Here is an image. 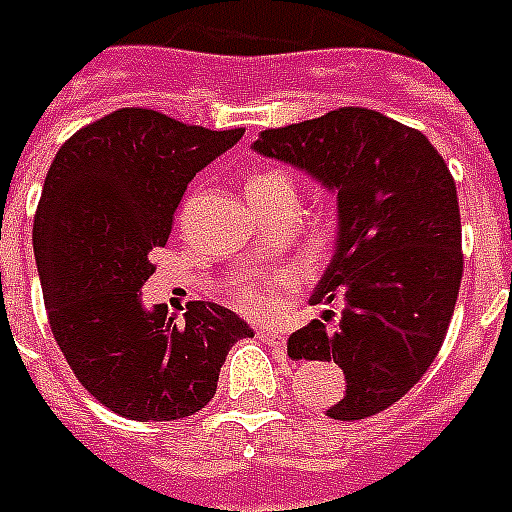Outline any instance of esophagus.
Masks as SVG:
<instances>
[{"label":"esophagus","instance_id":"obj_1","mask_svg":"<svg viewBox=\"0 0 512 512\" xmlns=\"http://www.w3.org/2000/svg\"><path fill=\"white\" fill-rule=\"evenodd\" d=\"M257 336H260L265 344H270V347H284L286 344V336L281 334V331H276V328H260Z\"/></svg>","mask_w":512,"mask_h":512}]
</instances>
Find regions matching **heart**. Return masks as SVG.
Masks as SVG:
<instances>
[{
	"label": "heart",
	"mask_w": 512,
	"mask_h": 512,
	"mask_svg": "<svg viewBox=\"0 0 512 512\" xmlns=\"http://www.w3.org/2000/svg\"><path fill=\"white\" fill-rule=\"evenodd\" d=\"M284 173H257L247 181V191H260L284 181ZM294 289L292 270H276L270 276H242L231 286L234 305L252 318H270L281 310V294Z\"/></svg>",
	"instance_id": "b5f03b06"
}]
</instances>
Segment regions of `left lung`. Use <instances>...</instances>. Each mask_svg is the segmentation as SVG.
<instances>
[{
	"mask_svg": "<svg viewBox=\"0 0 512 512\" xmlns=\"http://www.w3.org/2000/svg\"><path fill=\"white\" fill-rule=\"evenodd\" d=\"M252 149L336 194V249L310 305L342 297V318L328 326L326 310L294 331L289 357L342 368L334 421L381 413L429 371L455 313L463 252L450 168L421 131L365 107L268 128Z\"/></svg>",
	"mask_w": 512,
	"mask_h": 512,
	"instance_id": "1",
	"label": "left lung"
}]
</instances>
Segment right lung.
Returning <instances> with one entry per match:
<instances>
[{"instance_id":"obj_1","label":"right lung","mask_w":512,"mask_h":512,"mask_svg":"<svg viewBox=\"0 0 512 512\" xmlns=\"http://www.w3.org/2000/svg\"><path fill=\"white\" fill-rule=\"evenodd\" d=\"M242 136L123 107L70 136L49 168L33 218L49 326L83 389L123 418L199 413L228 350L255 336L215 302H191L181 321L141 302L189 181Z\"/></svg>"}]
</instances>
